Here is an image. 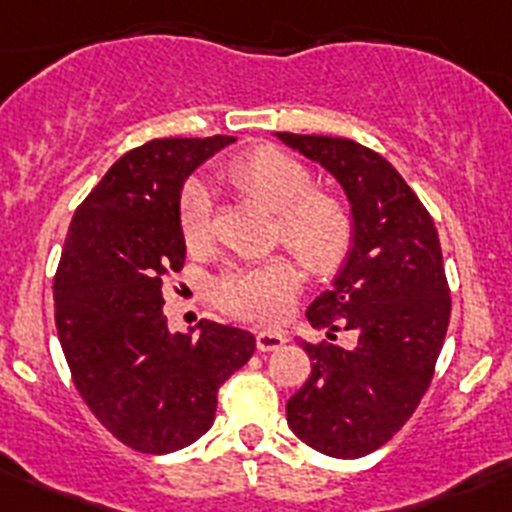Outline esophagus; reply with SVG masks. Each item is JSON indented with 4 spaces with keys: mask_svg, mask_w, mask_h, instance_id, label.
<instances>
[{
    "mask_svg": "<svg viewBox=\"0 0 512 512\" xmlns=\"http://www.w3.org/2000/svg\"><path fill=\"white\" fill-rule=\"evenodd\" d=\"M283 345H286V335L283 333H276V330H261V333H256V347L261 352L278 350Z\"/></svg>",
    "mask_w": 512,
    "mask_h": 512,
    "instance_id": "obj_1",
    "label": "esophagus"
}]
</instances>
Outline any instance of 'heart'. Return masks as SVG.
<instances>
[{
    "mask_svg": "<svg viewBox=\"0 0 512 512\" xmlns=\"http://www.w3.org/2000/svg\"><path fill=\"white\" fill-rule=\"evenodd\" d=\"M229 179L276 212V236L315 276H330L350 254L355 224L350 209L328 192H315L310 172L291 155L258 147L229 165ZM179 234L187 249L209 244V189L192 179L179 197ZM300 288L293 258L271 256L229 268L217 281V300L254 323H278Z\"/></svg>",
    "mask_w": 512,
    "mask_h": 512,
    "instance_id": "heart-1",
    "label": "heart"
}]
</instances>
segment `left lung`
Instances as JSON below:
<instances>
[{
	"mask_svg": "<svg viewBox=\"0 0 512 512\" xmlns=\"http://www.w3.org/2000/svg\"><path fill=\"white\" fill-rule=\"evenodd\" d=\"M340 182L350 202V254L333 288L305 310L333 340L342 325L352 350L303 342L310 377L288 399V426L310 449L360 458L387 444L434 377L451 298L434 219L382 155L347 138L276 133Z\"/></svg>",
	"mask_w": 512,
	"mask_h": 512,
	"instance_id": "left-lung-1",
	"label": "left lung"
}]
</instances>
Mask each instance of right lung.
I'll use <instances>...</instances> for the list:
<instances>
[{
  "label": "right lung",
  "instance_id": "right-lung-1",
  "mask_svg": "<svg viewBox=\"0 0 512 512\" xmlns=\"http://www.w3.org/2000/svg\"><path fill=\"white\" fill-rule=\"evenodd\" d=\"M236 138H165L125 152L76 209L54 278L73 384L118 441L172 453L207 434L221 384L251 360L249 330L170 333L162 281L184 263V179Z\"/></svg>",
  "mask_w": 512,
  "mask_h": 512
}]
</instances>
